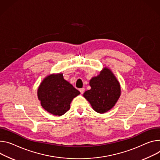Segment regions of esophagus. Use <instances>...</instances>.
<instances>
[{
  "instance_id": "esophagus-1",
  "label": "esophagus",
  "mask_w": 160,
  "mask_h": 160,
  "mask_svg": "<svg viewBox=\"0 0 160 160\" xmlns=\"http://www.w3.org/2000/svg\"><path fill=\"white\" fill-rule=\"evenodd\" d=\"M79 91H80L81 94H83L84 92V91H85V89L84 88H81V89H79Z\"/></svg>"
}]
</instances>
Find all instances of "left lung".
<instances>
[{
	"label": "left lung",
	"mask_w": 160,
	"mask_h": 160,
	"mask_svg": "<svg viewBox=\"0 0 160 160\" xmlns=\"http://www.w3.org/2000/svg\"><path fill=\"white\" fill-rule=\"evenodd\" d=\"M91 89L83 96L98 113H103L110 110L121 95V88L112 71L105 68L100 74L90 80Z\"/></svg>",
	"instance_id": "1"
}]
</instances>
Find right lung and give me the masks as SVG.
I'll return each mask as SVG.
<instances>
[{
	"instance_id": "1",
	"label": "right lung",
	"mask_w": 160,
	"mask_h": 160,
	"mask_svg": "<svg viewBox=\"0 0 160 160\" xmlns=\"http://www.w3.org/2000/svg\"><path fill=\"white\" fill-rule=\"evenodd\" d=\"M79 94L80 92L61 73L47 77L38 90L42 108L55 115H62L68 112L72 99Z\"/></svg>"
}]
</instances>
